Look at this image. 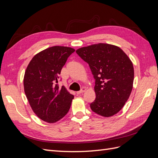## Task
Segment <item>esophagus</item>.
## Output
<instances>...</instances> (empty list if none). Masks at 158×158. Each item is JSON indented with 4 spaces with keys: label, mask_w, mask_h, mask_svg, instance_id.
<instances>
[{
    "label": "esophagus",
    "mask_w": 158,
    "mask_h": 158,
    "mask_svg": "<svg viewBox=\"0 0 158 158\" xmlns=\"http://www.w3.org/2000/svg\"><path fill=\"white\" fill-rule=\"evenodd\" d=\"M85 88H82V89H81V90H80V91H78V92H76V94H77L78 95H79V94H82V93H84L85 91Z\"/></svg>",
    "instance_id": "esophagus-1"
}]
</instances>
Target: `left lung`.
Segmentation results:
<instances>
[{
    "instance_id": "left-lung-1",
    "label": "left lung",
    "mask_w": 158,
    "mask_h": 158,
    "mask_svg": "<svg viewBox=\"0 0 158 158\" xmlns=\"http://www.w3.org/2000/svg\"><path fill=\"white\" fill-rule=\"evenodd\" d=\"M88 63L95 80L96 97L90 104L92 111L109 117L117 114L130 97L134 81L132 61L118 47L98 44L76 51Z\"/></svg>"
}]
</instances>
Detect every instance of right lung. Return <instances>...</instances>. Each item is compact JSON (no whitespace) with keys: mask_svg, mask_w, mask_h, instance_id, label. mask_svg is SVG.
I'll use <instances>...</instances> for the list:
<instances>
[{"mask_svg":"<svg viewBox=\"0 0 158 158\" xmlns=\"http://www.w3.org/2000/svg\"><path fill=\"white\" fill-rule=\"evenodd\" d=\"M74 51L68 47H51L38 52L27 66L24 92L33 111L44 121H59L70 108L74 95L56 83L66 60Z\"/></svg>","mask_w":158,"mask_h":158,"instance_id":"obj_1","label":"right lung"}]
</instances>
